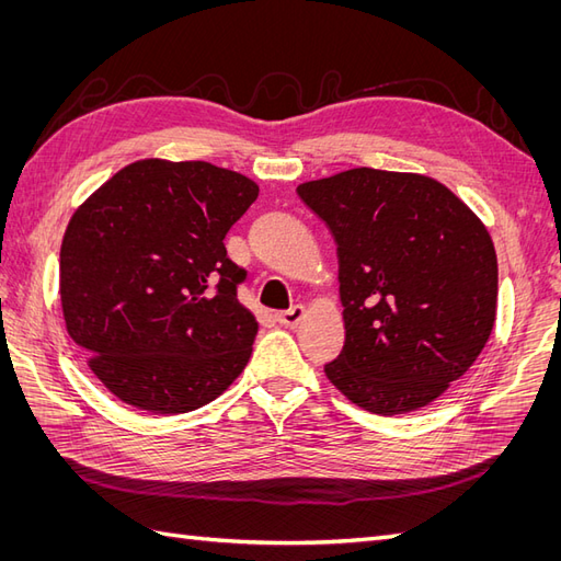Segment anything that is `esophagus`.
Returning a JSON list of instances; mask_svg holds the SVG:
<instances>
[{
  "label": "esophagus",
  "instance_id": "obj_1",
  "mask_svg": "<svg viewBox=\"0 0 561 561\" xmlns=\"http://www.w3.org/2000/svg\"><path fill=\"white\" fill-rule=\"evenodd\" d=\"M304 316H307V309H304V307H293V309H287V311H280L276 316V320L280 322V325H285V328H297L299 322L304 320Z\"/></svg>",
  "mask_w": 561,
  "mask_h": 561
}]
</instances>
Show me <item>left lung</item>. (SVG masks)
Here are the masks:
<instances>
[{"instance_id":"8db88e82","label":"left lung","mask_w":561,"mask_h":561,"mask_svg":"<svg viewBox=\"0 0 561 561\" xmlns=\"http://www.w3.org/2000/svg\"><path fill=\"white\" fill-rule=\"evenodd\" d=\"M297 194L339 254L346 344L328 379L371 414L431 404L494 330L499 262L482 219L419 173L351 168Z\"/></svg>"}]
</instances>
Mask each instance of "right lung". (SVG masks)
Wrapping results in <instances>:
<instances>
[{"label": "right lung", "instance_id": "right-lung-1", "mask_svg": "<svg viewBox=\"0 0 561 561\" xmlns=\"http://www.w3.org/2000/svg\"><path fill=\"white\" fill-rule=\"evenodd\" d=\"M260 194L208 161L140 159L70 217L60 245L67 334L114 398L149 414L213 402L245 369L257 318L225 236Z\"/></svg>", "mask_w": 561, "mask_h": 561}]
</instances>
